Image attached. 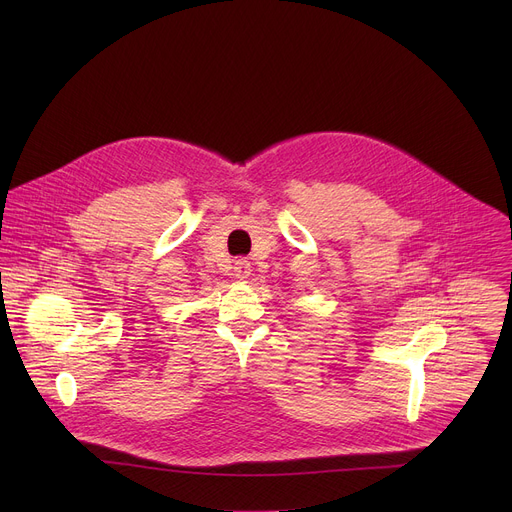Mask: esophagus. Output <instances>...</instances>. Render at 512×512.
Returning <instances> with one entry per match:
<instances>
[{
    "mask_svg": "<svg viewBox=\"0 0 512 512\" xmlns=\"http://www.w3.org/2000/svg\"><path fill=\"white\" fill-rule=\"evenodd\" d=\"M233 269H235V277L237 279H247L251 275V263L247 259H237Z\"/></svg>",
    "mask_w": 512,
    "mask_h": 512,
    "instance_id": "1",
    "label": "esophagus"
}]
</instances>
